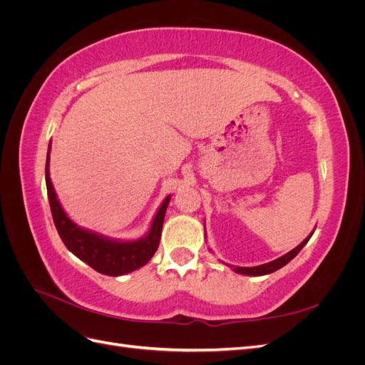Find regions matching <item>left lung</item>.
<instances>
[{
    "instance_id": "obj_1",
    "label": "left lung",
    "mask_w": 365,
    "mask_h": 365,
    "mask_svg": "<svg viewBox=\"0 0 365 365\" xmlns=\"http://www.w3.org/2000/svg\"><path fill=\"white\" fill-rule=\"evenodd\" d=\"M314 235V231L311 235H309L300 245L298 247H295L292 251H289V252H286L284 256H282V257H279V259H275V260H272V262H269V263H264V264H259V267H251V268H242V267H231V269H233L235 272H237V274H244V275H267V274H271V272H274V271H277V269H280V268H283L286 263H289L298 252L302 251V248L307 244L309 242V239H311V236Z\"/></svg>"
}]
</instances>
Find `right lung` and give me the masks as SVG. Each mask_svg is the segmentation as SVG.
<instances>
[{
	"label": "right lung",
	"mask_w": 365,
	"mask_h": 365,
	"mask_svg": "<svg viewBox=\"0 0 365 365\" xmlns=\"http://www.w3.org/2000/svg\"><path fill=\"white\" fill-rule=\"evenodd\" d=\"M50 149L48 145L47 161H46V184L48 193V202L51 208V215L58 233L74 256L90 264L93 269L105 275H123L135 271L152 259L153 254L158 250L161 239V228L164 222L165 210L170 202V195L165 197L160 205L158 212L152 220V225L148 235L137 240H117L109 239L91 230H85L74 224L73 220L63 212V208L54 192V187L50 180Z\"/></svg>",
	"instance_id": "right-lung-1"
}]
</instances>
